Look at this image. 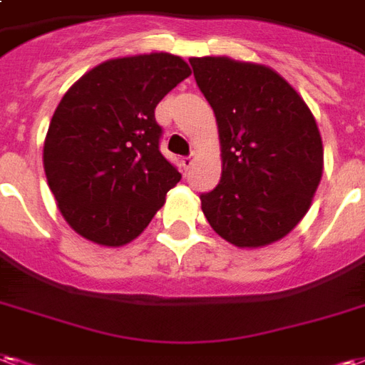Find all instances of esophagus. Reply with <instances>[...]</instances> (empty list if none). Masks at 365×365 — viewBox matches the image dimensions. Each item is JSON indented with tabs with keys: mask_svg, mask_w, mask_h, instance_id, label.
Wrapping results in <instances>:
<instances>
[{
	"mask_svg": "<svg viewBox=\"0 0 365 365\" xmlns=\"http://www.w3.org/2000/svg\"><path fill=\"white\" fill-rule=\"evenodd\" d=\"M191 166H193V155L183 156V158H182V168L183 170H190Z\"/></svg>",
	"mask_w": 365,
	"mask_h": 365,
	"instance_id": "obj_1",
	"label": "esophagus"
}]
</instances>
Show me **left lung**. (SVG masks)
Returning a JSON list of instances; mask_svg holds the SVG:
<instances>
[{
    "instance_id": "1",
    "label": "left lung",
    "mask_w": 365,
    "mask_h": 365,
    "mask_svg": "<svg viewBox=\"0 0 365 365\" xmlns=\"http://www.w3.org/2000/svg\"><path fill=\"white\" fill-rule=\"evenodd\" d=\"M215 110L222 178L201 193L212 230L237 247L277 242L304 218L323 172V145L306 102L279 73L230 58H191Z\"/></svg>"
}]
</instances>
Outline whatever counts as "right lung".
<instances>
[{"label":"right lung","mask_w":365,"mask_h":365,"mask_svg":"<svg viewBox=\"0 0 365 365\" xmlns=\"http://www.w3.org/2000/svg\"><path fill=\"white\" fill-rule=\"evenodd\" d=\"M190 73L172 53L110 59L61 98L46 135L44 170L61 215L83 237L128 244L182 180L160 153L155 108Z\"/></svg>","instance_id":"right-lung-1"}]
</instances>
